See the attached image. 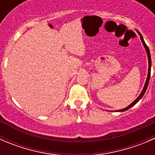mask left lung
<instances>
[{"label":"left lung","mask_w":155,"mask_h":155,"mask_svg":"<svg viewBox=\"0 0 155 155\" xmlns=\"http://www.w3.org/2000/svg\"><path fill=\"white\" fill-rule=\"evenodd\" d=\"M137 32L138 33L139 35H140V40H141L142 43H143V46H144L145 51H146L147 56H148V76H147L146 81H145V83L144 87H143V91H141V93H140V94L139 95L138 97H137V99H136L135 101H134V102L132 103V104H130V105L128 106V107L124 108V109H118V110H115V112H124V111H127V109H129L130 108H131L132 107H134V106L135 105V104H137V103H138L139 101H140V100L141 99L142 97H143V95H144V94L145 93V91H146V89H147V87H148V82H149V80H150V76H151V54H150L149 48H148V46H147V45L145 44V41H144V39H143V36H142V34H140V31H137Z\"/></svg>","instance_id":"left-lung-1"}]
</instances>
